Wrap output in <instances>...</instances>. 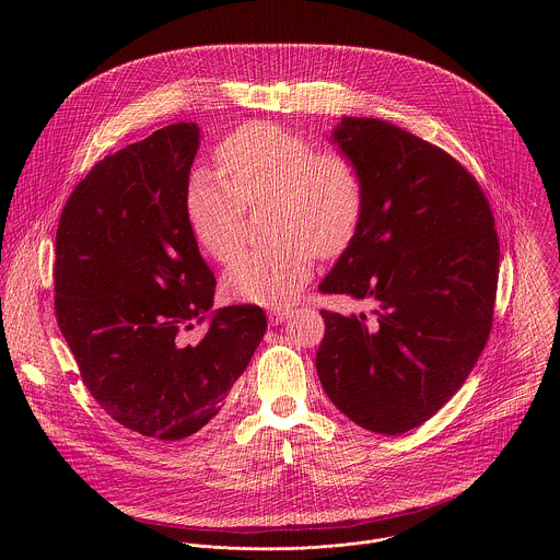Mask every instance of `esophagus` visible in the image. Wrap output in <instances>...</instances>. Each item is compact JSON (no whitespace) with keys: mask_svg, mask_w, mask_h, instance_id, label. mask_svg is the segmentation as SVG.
Wrapping results in <instances>:
<instances>
[{"mask_svg":"<svg viewBox=\"0 0 560 560\" xmlns=\"http://www.w3.org/2000/svg\"><path fill=\"white\" fill-rule=\"evenodd\" d=\"M289 317H291V308L278 306V308H271V311H269V323H271V325H280V323H284Z\"/></svg>","mask_w":560,"mask_h":560,"instance_id":"34e87169","label":"esophagus"}]
</instances>
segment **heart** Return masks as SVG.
I'll return each instance as SVG.
<instances>
[{
    "label": "heart",
    "mask_w": 560,
    "mask_h": 560,
    "mask_svg": "<svg viewBox=\"0 0 560 560\" xmlns=\"http://www.w3.org/2000/svg\"><path fill=\"white\" fill-rule=\"evenodd\" d=\"M224 176L196 170L183 207L196 243L229 262L243 237L245 207L271 200V243L243 249L224 276L226 291L260 306L289 304L308 282L315 254L329 256L353 240L364 211V178L355 161L291 129L249 122L218 149Z\"/></svg>",
    "instance_id": "1"
}]
</instances>
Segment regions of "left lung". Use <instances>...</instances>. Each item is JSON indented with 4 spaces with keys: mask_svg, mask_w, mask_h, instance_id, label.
I'll list each match as a JSON object with an SVG mask.
<instances>
[{
    "mask_svg": "<svg viewBox=\"0 0 560 560\" xmlns=\"http://www.w3.org/2000/svg\"><path fill=\"white\" fill-rule=\"evenodd\" d=\"M331 144L364 178L360 226L319 284L371 315L320 311L317 373L355 424L400 435L464 386L487 342L500 245L472 174L380 118L345 116Z\"/></svg>",
    "mask_w": 560,
    "mask_h": 560,
    "instance_id": "1",
    "label": "left lung"
}]
</instances>
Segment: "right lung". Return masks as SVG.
<instances>
[{
	"mask_svg": "<svg viewBox=\"0 0 560 560\" xmlns=\"http://www.w3.org/2000/svg\"><path fill=\"white\" fill-rule=\"evenodd\" d=\"M200 127L178 122L98 161L56 233V317L81 380L122 427L161 442L218 416L260 345L267 317L243 304L211 313L215 276L185 220Z\"/></svg>",
	"mask_w": 560,
	"mask_h": 560,
	"instance_id": "right-lung-1",
	"label": "right lung"
}]
</instances>
